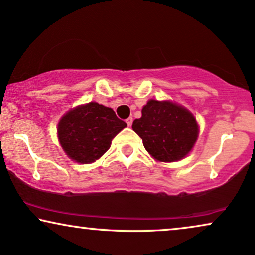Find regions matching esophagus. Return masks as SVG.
<instances>
[{
    "mask_svg": "<svg viewBox=\"0 0 255 255\" xmlns=\"http://www.w3.org/2000/svg\"><path fill=\"white\" fill-rule=\"evenodd\" d=\"M132 122H133V120H132V117H128L127 120V124L128 125V127H131L132 125Z\"/></svg>",
    "mask_w": 255,
    "mask_h": 255,
    "instance_id": "1",
    "label": "esophagus"
}]
</instances>
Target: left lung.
I'll use <instances>...</instances> for the list:
<instances>
[{"mask_svg":"<svg viewBox=\"0 0 255 255\" xmlns=\"http://www.w3.org/2000/svg\"><path fill=\"white\" fill-rule=\"evenodd\" d=\"M132 128L143 139L144 147L154 159H183L196 143L198 124L186 109L171 102L151 99L133 121Z\"/></svg>","mask_w":255,"mask_h":255,"instance_id":"1","label":"left lung"}]
</instances>
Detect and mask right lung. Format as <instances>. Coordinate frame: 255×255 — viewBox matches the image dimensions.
<instances>
[{"label":"right lung","instance_id":"right-lung-1","mask_svg":"<svg viewBox=\"0 0 255 255\" xmlns=\"http://www.w3.org/2000/svg\"><path fill=\"white\" fill-rule=\"evenodd\" d=\"M127 127L111 108L91 102L72 109L58 123V139L69 158L81 164L97 160Z\"/></svg>","mask_w":255,"mask_h":255}]
</instances>
